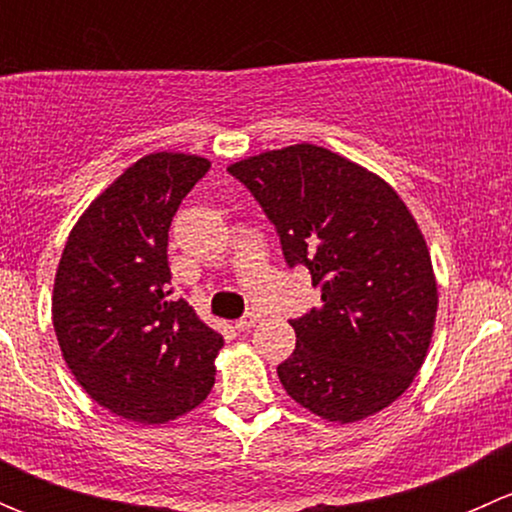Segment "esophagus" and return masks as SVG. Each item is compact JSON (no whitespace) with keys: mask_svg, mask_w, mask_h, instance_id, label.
Here are the masks:
<instances>
[{"mask_svg":"<svg viewBox=\"0 0 512 512\" xmlns=\"http://www.w3.org/2000/svg\"><path fill=\"white\" fill-rule=\"evenodd\" d=\"M260 319H262V314H260V312H247L245 317H242V319H237V322H235V327L240 329V332H247V329H252V327H255V324L260 322Z\"/></svg>","mask_w":512,"mask_h":512,"instance_id":"34e87169","label":"esophagus"}]
</instances>
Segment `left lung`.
Segmentation results:
<instances>
[{
    "mask_svg": "<svg viewBox=\"0 0 512 512\" xmlns=\"http://www.w3.org/2000/svg\"><path fill=\"white\" fill-rule=\"evenodd\" d=\"M304 265L322 304L292 319L297 347L277 366L299 406L356 423L394 404L431 347L438 282L426 237L381 175L314 143L227 165Z\"/></svg>",
    "mask_w": 512,
    "mask_h": 512,
    "instance_id": "1",
    "label": "left lung"
}]
</instances>
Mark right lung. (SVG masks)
Wrapping results in <instances>:
<instances>
[{"label": "right lung", "instance_id": "add662e5", "mask_svg": "<svg viewBox=\"0 0 512 512\" xmlns=\"http://www.w3.org/2000/svg\"><path fill=\"white\" fill-rule=\"evenodd\" d=\"M208 168L170 151L128 165L71 227L56 267L61 356L98 406L128 421H175L215 384L223 337L168 287L170 220Z\"/></svg>", "mask_w": 512, "mask_h": 512}]
</instances>
